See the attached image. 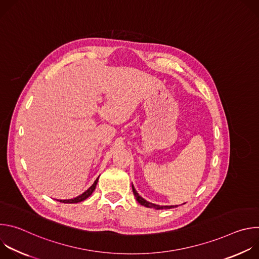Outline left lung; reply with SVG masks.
I'll use <instances>...</instances> for the list:
<instances>
[{
  "label": "left lung",
  "mask_w": 259,
  "mask_h": 259,
  "mask_svg": "<svg viewBox=\"0 0 259 259\" xmlns=\"http://www.w3.org/2000/svg\"><path fill=\"white\" fill-rule=\"evenodd\" d=\"M132 191H133L134 196L136 197L137 202H138L140 205H143V206H145V207H152V208L154 207V208H156V209H170V208L177 207V206H158V205H155V204L149 203V202H146L144 199H142V198L137 194V192L135 191V189H134V187H133V186H132Z\"/></svg>",
  "instance_id": "1"
}]
</instances>
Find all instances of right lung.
<instances>
[{
	"label": "right lung",
	"instance_id": "1",
	"mask_svg": "<svg viewBox=\"0 0 259 259\" xmlns=\"http://www.w3.org/2000/svg\"><path fill=\"white\" fill-rule=\"evenodd\" d=\"M97 182H98V178L94 181V183L92 184V186H91L85 193H83L82 195L78 196L77 198H73V199H70V200H59V202H61V203H66V204H73V203H79V202H82V201L86 200V199H87L90 195H92V193L94 192V190H95V188H96Z\"/></svg>",
	"mask_w": 259,
	"mask_h": 259
}]
</instances>
